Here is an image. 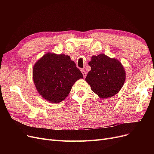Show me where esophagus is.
Returning a JSON list of instances; mask_svg holds the SVG:
<instances>
[{
    "label": "esophagus",
    "mask_w": 154,
    "mask_h": 154,
    "mask_svg": "<svg viewBox=\"0 0 154 154\" xmlns=\"http://www.w3.org/2000/svg\"><path fill=\"white\" fill-rule=\"evenodd\" d=\"M82 73L83 74V77L84 78H85V76H86V74H87V73L85 72V70H83V69H82Z\"/></svg>",
    "instance_id": "34e87169"
}]
</instances>
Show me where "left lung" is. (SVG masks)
I'll return each mask as SVG.
<instances>
[{
  "label": "left lung",
  "mask_w": 154,
  "mask_h": 154,
  "mask_svg": "<svg viewBox=\"0 0 154 154\" xmlns=\"http://www.w3.org/2000/svg\"><path fill=\"white\" fill-rule=\"evenodd\" d=\"M88 65L91 70L85 80L92 91L101 98H108L117 94L125 81V72L120 62L100 54L92 56Z\"/></svg>",
  "instance_id": "1"
}]
</instances>
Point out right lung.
I'll return each mask as SVG.
<instances>
[{
  "mask_svg": "<svg viewBox=\"0 0 154 154\" xmlns=\"http://www.w3.org/2000/svg\"><path fill=\"white\" fill-rule=\"evenodd\" d=\"M32 75L39 94L54 103L63 101L75 82L83 78L69 56L53 53L45 54L35 64Z\"/></svg>",
  "mask_w": 154,
  "mask_h": 154,
  "instance_id": "1",
  "label": "right lung"
}]
</instances>
